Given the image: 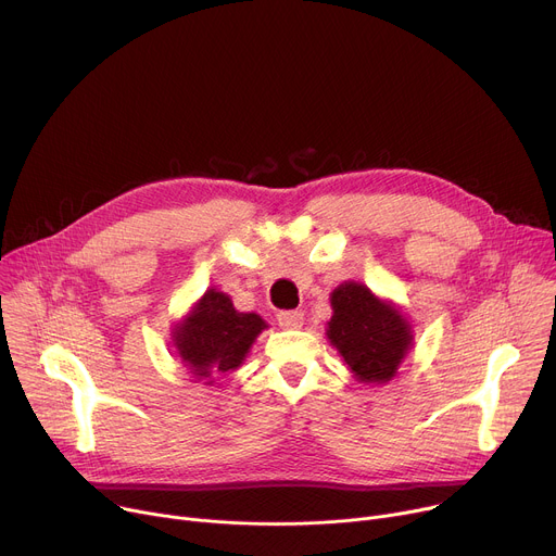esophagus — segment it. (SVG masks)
I'll return each instance as SVG.
<instances>
[{
	"label": "esophagus",
	"instance_id": "obj_1",
	"mask_svg": "<svg viewBox=\"0 0 556 556\" xmlns=\"http://www.w3.org/2000/svg\"><path fill=\"white\" fill-rule=\"evenodd\" d=\"M302 323H304V318H302L300 312H282V314H278V325L282 329H300Z\"/></svg>",
	"mask_w": 556,
	"mask_h": 556
}]
</instances>
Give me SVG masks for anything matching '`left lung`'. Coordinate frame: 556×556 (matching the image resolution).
I'll return each instance as SVG.
<instances>
[{"label": "left lung", "mask_w": 556, "mask_h": 556, "mask_svg": "<svg viewBox=\"0 0 556 556\" xmlns=\"http://www.w3.org/2000/svg\"><path fill=\"white\" fill-rule=\"evenodd\" d=\"M333 316L327 340L362 384H387L413 349V327L400 306L355 280H344L331 295Z\"/></svg>", "instance_id": "left-lung-1"}]
</instances>
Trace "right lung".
<instances>
[{"label": "right lung", "mask_w": 556, "mask_h": 556, "mask_svg": "<svg viewBox=\"0 0 556 556\" xmlns=\"http://www.w3.org/2000/svg\"><path fill=\"white\" fill-rule=\"evenodd\" d=\"M265 329L267 323L258 314H242L227 293L207 289L192 312L174 325L172 346L197 382L212 384L214 376L236 371Z\"/></svg>", "instance_id": "1"}]
</instances>
